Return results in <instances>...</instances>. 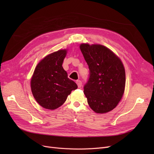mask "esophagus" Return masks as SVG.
I'll return each instance as SVG.
<instances>
[{
	"label": "esophagus",
	"instance_id": "34e87169",
	"mask_svg": "<svg viewBox=\"0 0 154 154\" xmlns=\"http://www.w3.org/2000/svg\"><path fill=\"white\" fill-rule=\"evenodd\" d=\"M76 83H77V85H78V87H82V81H80V80H77V81H76Z\"/></svg>",
	"mask_w": 154,
	"mask_h": 154
}]
</instances>
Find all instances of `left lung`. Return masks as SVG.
Returning <instances> with one entry per match:
<instances>
[{
  "label": "left lung",
  "mask_w": 154,
  "mask_h": 154,
  "mask_svg": "<svg viewBox=\"0 0 154 154\" xmlns=\"http://www.w3.org/2000/svg\"><path fill=\"white\" fill-rule=\"evenodd\" d=\"M80 48L89 69V77L83 87L88 104L96 113L108 112L117 106L124 93L123 65L103 45L83 44Z\"/></svg>",
  "instance_id": "8db88e82"
}]
</instances>
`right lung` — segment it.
I'll return each mask as SVG.
<instances>
[{
    "instance_id": "1",
    "label": "right lung",
    "mask_w": 154,
    "mask_h": 154,
    "mask_svg": "<svg viewBox=\"0 0 154 154\" xmlns=\"http://www.w3.org/2000/svg\"><path fill=\"white\" fill-rule=\"evenodd\" d=\"M66 53V50H59L48 55L35 69L31 80L32 93L38 103L45 109L58 108L71 91L78 88L62 67Z\"/></svg>"
}]
</instances>
